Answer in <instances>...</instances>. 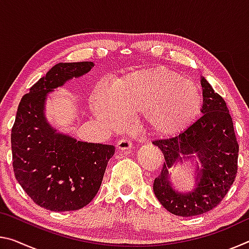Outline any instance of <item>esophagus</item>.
Returning a JSON list of instances; mask_svg holds the SVG:
<instances>
[{"label":"esophagus","mask_w":249,"mask_h":249,"mask_svg":"<svg viewBox=\"0 0 249 249\" xmlns=\"http://www.w3.org/2000/svg\"><path fill=\"white\" fill-rule=\"evenodd\" d=\"M133 146V142L132 141H129L128 138H123V140L119 141V142H117V149L123 151V150H128L132 148Z\"/></svg>","instance_id":"1"}]
</instances>
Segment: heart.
<instances>
[{
	"label": "heart",
	"instance_id": "obj_1",
	"mask_svg": "<svg viewBox=\"0 0 249 249\" xmlns=\"http://www.w3.org/2000/svg\"><path fill=\"white\" fill-rule=\"evenodd\" d=\"M202 94L196 84L177 71L159 68L138 70L113 88L101 83L93 94V111L111 129L127 123V115L145 114L155 134L170 136L199 115Z\"/></svg>",
	"mask_w": 249,
	"mask_h": 249
}]
</instances>
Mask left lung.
<instances>
[{
	"label": "left lung",
	"instance_id": "obj_1",
	"mask_svg": "<svg viewBox=\"0 0 249 249\" xmlns=\"http://www.w3.org/2000/svg\"><path fill=\"white\" fill-rule=\"evenodd\" d=\"M202 116L175 137L153 142L162 151L165 162L154 181V192L167 211L178 216L209 212L223 200L237 174L238 144L233 121L224 99L201 77ZM199 159L196 163V184L192 191L179 193L171 183L174 166Z\"/></svg>",
	"mask_w": 249,
	"mask_h": 249
}]
</instances>
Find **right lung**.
Wrapping results in <instances>:
<instances>
[{"label": "right lung", "instance_id": "right-lung-1", "mask_svg": "<svg viewBox=\"0 0 249 249\" xmlns=\"http://www.w3.org/2000/svg\"><path fill=\"white\" fill-rule=\"evenodd\" d=\"M91 61L59 62L20 100L11 142L15 178L36 204L54 212L89 204L102 183L112 145L80 142L59 133L45 115L47 96L93 68Z\"/></svg>", "mask_w": 249, "mask_h": 249}]
</instances>
